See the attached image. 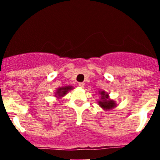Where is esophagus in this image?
<instances>
[{"mask_svg":"<svg viewBox=\"0 0 160 160\" xmlns=\"http://www.w3.org/2000/svg\"><path fill=\"white\" fill-rule=\"evenodd\" d=\"M84 83L83 82H79L78 83V86H79V87H81V88H83V87H84Z\"/></svg>","mask_w":160,"mask_h":160,"instance_id":"esophagus-1","label":"esophagus"}]
</instances>
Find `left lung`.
Instances as JSON below:
<instances>
[{"label":"left lung","instance_id":"obj_1","mask_svg":"<svg viewBox=\"0 0 160 160\" xmlns=\"http://www.w3.org/2000/svg\"><path fill=\"white\" fill-rule=\"evenodd\" d=\"M100 95H101V99L98 101V105L104 110H111L114 107H115L116 104L114 100H111L109 98V94L106 93L105 91H100Z\"/></svg>","mask_w":160,"mask_h":160}]
</instances>
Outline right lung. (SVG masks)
I'll return each instance as SVG.
<instances>
[{
  "instance_id": "add662e5",
  "label": "right lung",
  "mask_w": 160,
  "mask_h": 160,
  "mask_svg": "<svg viewBox=\"0 0 160 160\" xmlns=\"http://www.w3.org/2000/svg\"><path fill=\"white\" fill-rule=\"evenodd\" d=\"M73 87H70V86H68V87H59L57 89V92H56V97L61 98L63 97L64 95H66L67 94V92L69 90H72Z\"/></svg>"
}]
</instances>
